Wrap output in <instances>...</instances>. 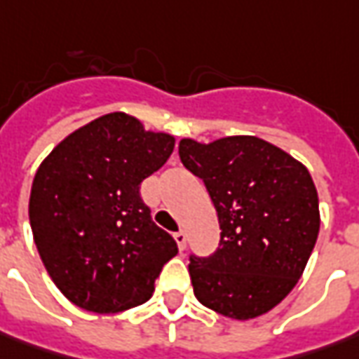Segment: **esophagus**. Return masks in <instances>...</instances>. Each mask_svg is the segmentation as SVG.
Segmentation results:
<instances>
[{
    "mask_svg": "<svg viewBox=\"0 0 359 359\" xmlns=\"http://www.w3.org/2000/svg\"><path fill=\"white\" fill-rule=\"evenodd\" d=\"M175 241L179 244V250H184V248H187V234H184L182 230L175 232Z\"/></svg>",
    "mask_w": 359,
    "mask_h": 359,
    "instance_id": "1",
    "label": "esophagus"
}]
</instances>
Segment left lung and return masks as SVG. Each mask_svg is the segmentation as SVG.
Segmentation results:
<instances>
[{"label": "left lung", "mask_w": 359, "mask_h": 359, "mask_svg": "<svg viewBox=\"0 0 359 359\" xmlns=\"http://www.w3.org/2000/svg\"><path fill=\"white\" fill-rule=\"evenodd\" d=\"M179 156L203 179L222 230L217 252L191 254L196 300L234 320L266 314L296 286L318 238L308 168L258 137L182 139Z\"/></svg>", "instance_id": "obj_1"}]
</instances>
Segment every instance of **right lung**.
<instances>
[{"label":"right lung","mask_w":359,"mask_h":359,"mask_svg":"<svg viewBox=\"0 0 359 359\" xmlns=\"http://www.w3.org/2000/svg\"><path fill=\"white\" fill-rule=\"evenodd\" d=\"M175 139L109 113L71 133L41 163L29 196L33 241L63 296L111 314L147 302L179 252L141 198V182L172 155Z\"/></svg>","instance_id":"obj_1"}]
</instances>
